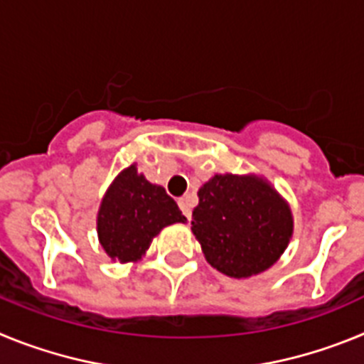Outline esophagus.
I'll use <instances>...</instances> for the list:
<instances>
[{
	"label": "esophagus",
	"instance_id": "34e87169",
	"mask_svg": "<svg viewBox=\"0 0 364 364\" xmlns=\"http://www.w3.org/2000/svg\"><path fill=\"white\" fill-rule=\"evenodd\" d=\"M178 205H180V210H182V213L186 215V218L188 220H191V198L189 197H182L178 200Z\"/></svg>",
	"mask_w": 364,
	"mask_h": 364
}]
</instances>
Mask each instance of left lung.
Wrapping results in <instances>:
<instances>
[{"instance_id":"8db88e82","label":"left lung","mask_w":364,"mask_h":364,"mask_svg":"<svg viewBox=\"0 0 364 364\" xmlns=\"http://www.w3.org/2000/svg\"><path fill=\"white\" fill-rule=\"evenodd\" d=\"M191 231L205 260L228 277L266 272L294 233L288 202L255 175H215L198 189Z\"/></svg>"}]
</instances>
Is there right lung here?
<instances>
[{
  "label": "right lung",
  "instance_id": "obj_1",
  "mask_svg": "<svg viewBox=\"0 0 364 364\" xmlns=\"http://www.w3.org/2000/svg\"><path fill=\"white\" fill-rule=\"evenodd\" d=\"M186 217L162 186L151 184L136 164L112 180L98 210V240L112 260L136 262L166 226Z\"/></svg>",
  "mask_w": 364,
  "mask_h": 364
}]
</instances>
